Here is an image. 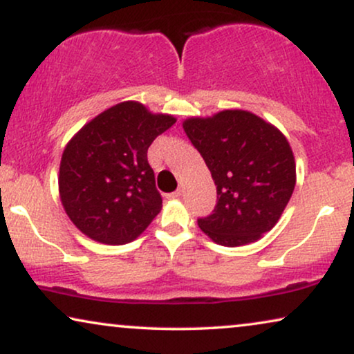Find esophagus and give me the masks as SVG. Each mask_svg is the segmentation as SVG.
Listing matches in <instances>:
<instances>
[{
  "mask_svg": "<svg viewBox=\"0 0 354 354\" xmlns=\"http://www.w3.org/2000/svg\"><path fill=\"white\" fill-rule=\"evenodd\" d=\"M167 197L169 201H174V199H180L181 197V189L174 191V192H169V194H167Z\"/></svg>",
  "mask_w": 354,
  "mask_h": 354,
  "instance_id": "esophagus-1",
  "label": "esophagus"
}]
</instances>
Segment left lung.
<instances>
[{
	"label": "left lung",
	"instance_id": "1",
	"mask_svg": "<svg viewBox=\"0 0 354 354\" xmlns=\"http://www.w3.org/2000/svg\"><path fill=\"white\" fill-rule=\"evenodd\" d=\"M216 186L214 214L197 220L226 248L256 243L279 223L296 185V163L285 134L248 110H223L183 121Z\"/></svg>",
	"mask_w": 354,
	"mask_h": 354
}]
</instances>
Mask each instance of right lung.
Wrapping results in <instances>:
<instances>
[{
    "label": "right lung",
    "mask_w": 354,
    "mask_h": 354,
    "mask_svg": "<svg viewBox=\"0 0 354 354\" xmlns=\"http://www.w3.org/2000/svg\"><path fill=\"white\" fill-rule=\"evenodd\" d=\"M176 122L140 102L116 103L75 133L61 155L59 199L79 232L102 244H126L162 210L147 150Z\"/></svg>",
    "instance_id": "right-lung-1"
}]
</instances>
